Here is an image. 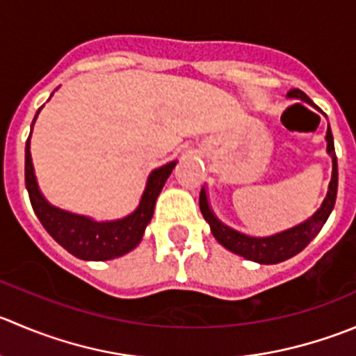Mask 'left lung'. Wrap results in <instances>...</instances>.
Wrapping results in <instances>:
<instances>
[{
  "label": "left lung",
  "mask_w": 356,
  "mask_h": 356,
  "mask_svg": "<svg viewBox=\"0 0 356 356\" xmlns=\"http://www.w3.org/2000/svg\"><path fill=\"white\" fill-rule=\"evenodd\" d=\"M291 97L302 99V101L309 102L308 95L305 92H301L299 88H292L289 92ZM327 153L332 156V179H330L329 184V193H327V198L323 200L322 207L318 209V212L308 219L306 222L299 224V226L292 227V229L284 231V233H278L275 236L270 238H252L247 234H241L238 231L231 229V227L224 226L220 220L216 219V216L210 210L209 202H207L205 189H202L200 193V210H202L203 217H205L207 222L210 224V229H212L213 238L219 241L222 247H226L227 250L234 252V254L241 255V257L248 259V261L261 262V264H277V262L285 261V259H291L292 255L299 254L313 238L318 234V231L322 229L325 220L329 219L330 212H332L334 205H336V196H337V158L336 151H334V137L330 132V127L327 129Z\"/></svg>",
  "instance_id": "1"
}]
</instances>
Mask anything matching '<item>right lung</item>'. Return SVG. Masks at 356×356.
Wrapping results in <instances>:
<instances>
[{"label":"right lung","mask_w":356,"mask_h":356,"mask_svg":"<svg viewBox=\"0 0 356 356\" xmlns=\"http://www.w3.org/2000/svg\"><path fill=\"white\" fill-rule=\"evenodd\" d=\"M29 137L26 143V188L34 213L43 224L44 229L50 233V236L69 254L85 259V261H108V259L120 257L136 248L143 240L144 229L153 217L154 203H156L158 195L170 175L172 168L175 167V161L151 172L136 212L130 213L125 219L113 220V222H94L88 217L74 216V213L55 209L41 196L36 177H34L33 161H31Z\"/></svg>","instance_id":"add662e5"}]
</instances>
